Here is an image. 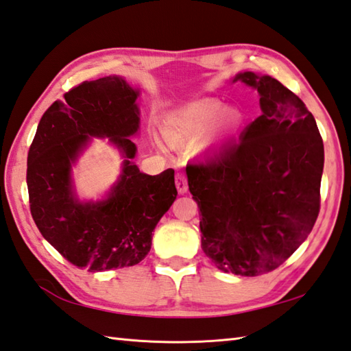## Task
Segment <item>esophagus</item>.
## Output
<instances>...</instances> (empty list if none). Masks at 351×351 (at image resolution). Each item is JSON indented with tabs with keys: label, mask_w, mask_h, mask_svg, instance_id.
I'll return each mask as SVG.
<instances>
[{
	"label": "esophagus",
	"mask_w": 351,
	"mask_h": 351,
	"mask_svg": "<svg viewBox=\"0 0 351 351\" xmlns=\"http://www.w3.org/2000/svg\"><path fill=\"white\" fill-rule=\"evenodd\" d=\"M175 182H176V189L180 193H185L189 189V184H187V176L182 171H178L176 176H175Z\"/></svg>",
	"instance_id": "obj_1"
}]
</instances>
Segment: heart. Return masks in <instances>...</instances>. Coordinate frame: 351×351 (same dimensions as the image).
<instances>
[{"instance_id":"heart-1","label":"heart","mask_w":351,"mask_h":351,"mask_svg":"<svg viewBox=\"0 0 351 351\" xmlns=\"http://www.w3.org/2000/svg\"><path fill=\"white\" fill-rule=\"evenodd\" d=\"M222 112V106L217 101H202L185 109L184 112L175 115L167 121L164 132L171 141L176 143H196L207 134L211 123ZM240 115L237 111H226L221 119L223 130L237 128Z\"/></svg>"}]
</instances>
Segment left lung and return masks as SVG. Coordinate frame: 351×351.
<instances>
[{"label":"left lung","mask_w":351,"mask_h":351,"mask_svg":"<svg viewBox=\"0 0 351 351\" xmlns=\"http://www.w3.org/2000/svg\"><path fill=\"white\" fill-rule=\"evenodd\" d=\"M236 80L257 89L262 115L208 161L187 164V178L205 256L223 272L256 277L277 269L311 234L324 144L304 103L277 79L246 71Z\"/></svg>","instance_id":"obj_1"}]
</instances>
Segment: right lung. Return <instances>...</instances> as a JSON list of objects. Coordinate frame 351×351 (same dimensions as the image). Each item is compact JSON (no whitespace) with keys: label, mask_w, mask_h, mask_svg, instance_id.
Instances as JSON below:
<instances>
[{"label":"right lung","mask_w":351,"mask_h":351,"mask_svg":"<svg viewBox=\"0 0 351 351\" xmlns=\"http://www.w3.org/2000/svg\"><path fill=\"white\" fill-rule=\"evenodd\" d=\"M138 91L109 75L82 82L44 112L27 156V189L34 223L62 257L91 272L138 265L152 231L176 199L175 170L141 173L129 140L138 130ZM89 136H109L127 156L105 202L80 204L71 190V162Z\"/></svg>","instance_id":"obj_1"}]
</instances>
